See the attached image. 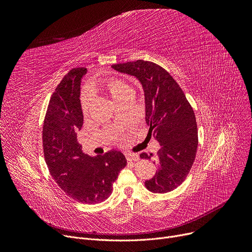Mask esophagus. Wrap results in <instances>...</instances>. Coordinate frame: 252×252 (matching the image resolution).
I'll list each match as a JSON object with an SVG mask.
<instances>
[{"label": "esophagus", "instance_id": "1", "mask_svg": "<svg viewBox=\"0 0 252 252\" xmlns=\"http://www.w3.org/2000/svg\"><path fill=\"white\" fill-rule=\"evenodd\" d=\"M126 160L127 161H138L140 159L139 155L137 154H131V153H126Z\"/></svg>", "mask_w": 252, "mask_h": 252}]
</instances>
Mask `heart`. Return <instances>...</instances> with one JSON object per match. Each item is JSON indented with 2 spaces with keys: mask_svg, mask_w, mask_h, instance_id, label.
I'll return each mask as SVG.
<instances>
[{
  "mask_svg": "<svg viewBox=\"0 0 252 252\" xmlns=\"http://www.w3.org/2000/svg\"><path fill=\"white\" fill-rule=\"evenodd\" d=\"M91 91H104L112 98V100L116 103L121 101L125 96H126L128 93L131 92L129 86H127L122 79L116 77H110L107 79H103V81L97 82L91 88ZM92 97L90 92H86L83 94L82 97V107L83 111L86 114L89 110L91 105Z\"/></svg>",
  "mask_w": 252,
  "mask_h": 252,
  "instance_id": "1",
  "label": "heart"
}]
</instances>
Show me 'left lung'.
I'll return each mask as SVG.
<instances>
[{
  "instance_id": "1",
  "label": "left lung",
  "mask_w": 252,
  "mask_h": 252,
  "mask_svg": "<svg viewBox=\"0 0 252 252\" xmlns=\"http://www.w3.org/2000/svg\"><path fill=\"white\" fill-rule=\"evenodd\" d=\"M111 67L141 83L145 119L150 126L148 135L161 146L157 152L156 174L145 186L153 193L175 190L189 175L198 146L197 124L190 103L174 77L153 62L137 60ZM140 157L150 159L153 154L142 153Z\"/></svg>"
}]
</instances>
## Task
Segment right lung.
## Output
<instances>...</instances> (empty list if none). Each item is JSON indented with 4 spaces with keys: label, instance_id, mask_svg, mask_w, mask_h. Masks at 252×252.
I'll use <instances>...</instances> for the list:
<instances>
[{
    "label": "right lung",
    "instance_id": "1",
    "mask_svg": "<svg viewBox=\"0 0 252 252\" xmlns=\"http://www.w3.org/2000/svg\"><path fill=\"white\" fill-rule=\"evenodd\" d=\"M87 71L85 67L71 69L53 93L43 126V147L47 166L58 186L78 202L96 204L110 196L126 159L117 150L90 156L77 142L84 123L81 83Z\"/></svg>",
    "mask_w": 252,
    "mask_h": 252
}]
</instances>
